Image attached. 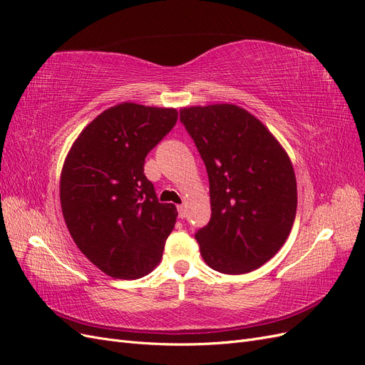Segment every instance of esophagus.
<instances>
[{
    "label": "esophagus",
    "mask_w": 365,
    "mask_h": 365,
    "mask_svg": "<svg viewBox=\"0 0 365 365\" xmlns=\"http://www.w3.org/2000/svg\"><path fill=\"white\" fill-rule=\"evenodd\" d=\"M178 216L181 219H184L187 216V210H185V205H178Z\"/></svg>",
    "instance_id": "esophagus-1"
}]
</instances>
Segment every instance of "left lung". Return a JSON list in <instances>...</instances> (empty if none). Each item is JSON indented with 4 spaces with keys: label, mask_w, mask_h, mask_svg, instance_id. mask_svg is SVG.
I'll use <instances>...</instances> for the list:
<instances>
[{
    "label": "left lung",
    "mask_w": 365,
    "mask_h": 365,
    "mask_svg": "<svg viewBox=\"0 0 365 365\" xmlns=\"http://www.w3.org/2000/svg\"><path fill=\"white\" fill-rule=\"evenodd\" d=\"M180 120L193 138L210 182V222L195 239L210 268L251 272L288 239L297 212L292 163L268 128L247 109L190 106Z\"/></svg>",
    "instance_id": "1"
}]
</instances>
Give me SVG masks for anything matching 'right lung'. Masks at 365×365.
<instances>
[{"label":"right lung","instance_id":"add662e5","mask_svg":"<svg viewBox=\"0 0 365 365\" xmlns=\"http://www.w3.org/2000/svg\"><path fill=\"white\" fill-rule=\"evenodd\" d=\"M178 120L175 108L125 102L106 109L76 138L61 173L65 224L88 260L114 279L157 267L176 222L145 175V158Z\"/></svg>","mask_w":365,"mask_h":365}]
</instances>
